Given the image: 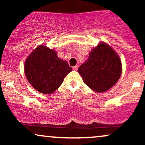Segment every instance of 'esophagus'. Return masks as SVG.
<instances>
[{"label":"esophagus","instance_id":"34e87169","mask_svg":"<svg viewBox=\"0 0 145 145\" xmlns=\"http://www.w3.org/2000/svg\"><path fill=\"white\" fill-rule=\"evenodd\" d=\"M77 69H78V66H77V65L74 66V67H73V70L77 71Z\"/></svg>","mask_w":145,"mask_h":145}]
</instances>
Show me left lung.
I'll return each instance as SVG.
<instances>
[{
    "label": "left lung",
    "mask_w": 145,
    "mask_h": 145,
    "mask_svg": "<svg viewBox=\"0 0 145 145\" xmlns=\"http://www.w3.org/2000/svg\"><path fill=\"white\" fill-rule=\"evenodd\" d=\"M78 71L90 89L102 93L119 80L122 71L121 61L110 46L101 42L92 50L89 59Z\"/></svg>",
    "instance_id": "left-lung-1"
}]
</instances>
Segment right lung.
Wrapping results in <instances>:
<instances>
[{
    "label": "right lung",
    "instance_id": "1",
    "mask_svg": "<svg viewBox=\"0 0 145 145\" xmlns=\"http://www.w3.org/2000/svg\"><path fill=\"white\" fill-rule=\"evenodd\" d=\"M72 68L67 61L58 57L54 50L38 46L25 61L24 73L35 89L44 94L54 92Z\"/></svg>",
    "mask_w": 145,
    "mask_h": 145
}]
</instances>
